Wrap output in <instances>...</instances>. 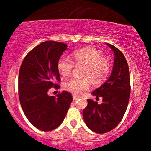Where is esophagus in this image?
<instances>
[{
    "mask_svg": "<svg viewBox=\"0 0 151 151\" xmlns=\"http://www.w3.org/2000/svg\"><path fill=\"white\" fill-rule=\"evenodd\" d=\"M79 99H80V97L79 96H73V99L74 100V101H77V100H78Z\"/></svg>",
    "mask_w": 151,
    "mask_h": 151,
    "instance_id": "1",
    "label": "esophagus"
}]
</instances>
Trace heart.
I'll return each mask as SVG.
<instances>
[{
  "label": "heart",
  "instance_id": "obj_1",
  "mask_svg": "<svg viewBox=\"0 0 151 151\" xmlns=\"http://www.w3.org/2000/svg\"><path fill=\"white\" fill-rule=\"evenodd\" d=\"M71 58L76 65L85 66L82 76L85 78L70 79L63 84V88L74 95L79 96L89 89V79L94 84H100L108 76L110 64L99 50L86 47L74 51L71 55ZM73 61L65 55L58 59L57 68L62 76L67 77L71 74L74 68Z\"/></svg>",
  "mask_w": 151,
  "mask_h": 151
}]
</instances>
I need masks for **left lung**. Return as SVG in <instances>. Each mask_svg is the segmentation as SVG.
<instances>
[{
  "mask_svg": "<svg viewBox=\"0 0 151 151\" xmlns=\"http://www.w3.org/2000/svg\"><path fill=\"white\" fill-rule=\"evenodd\" d=\"M113 51V68L110 77L92 94L102 98V103L88 99L83 116L87 126L96 133L104 134L115 129L122 120L130 97V75L123 54L115 46L106 43Z\"/></svg>",
  "mask_w": 151,
  "mask_h": 151,
  "instance_id": "obj_1",
  "label": "left lung"
}]
</instances>
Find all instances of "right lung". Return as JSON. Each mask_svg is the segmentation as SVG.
<instances>
[{"label":"right lung","instance_id":"obj_1","mask_svg":"<svg viewBox=\"0 0 151 151\" xmlns=\"http://www.w3.org/2000/svg\"><path fill=\"white\" fill-rule=\"evenodd\" d=\"M66 50L67 45L61 42H42L27 54L19 69L18 89L22 109L30 123L44 132L61 124L73 100L66 91L56 96L47 94L51 88H60L57 63Z\"/></svg>","mask_w":151,"mask_h":151}]
</instances>
